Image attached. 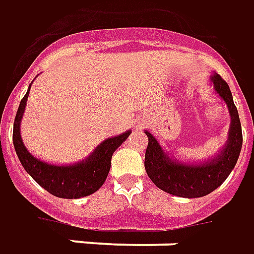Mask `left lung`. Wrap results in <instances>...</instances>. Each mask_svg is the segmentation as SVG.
<instances>
[{
	"instance_id": "left-lung-1",
	"label": "left lung",
	"mask_w": 254,
	"mask_h": 254,
	"mask_svg": "<svg viewBox=\"0 0 254 254\" xmlns=\"http://www.w3.org/2000/svg\"><path fill=\"white\" fill-rule=\"evenodd\" d=\"M210 80L217 94L227 104L231 116L227 145L222 153L217 154V157L204 164H183L168 157L156 138L146 131L149 143L145 153V170L147 176L157 188L178 197L197 198L212 193L227 179L241 153L242 128L238 111L233 101V94L226 80L219 73H215Z\"/></svg>"
}]
</instances>
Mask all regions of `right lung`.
<instances>
[{
    "label": "right lung",
    "instance_id": "obj_1",
    "mask_svg": "<svg viewBox=\"0 0 254 254\" xmlns=\"http://www.w3.org/2000/svg\"><path fill=\"white\" fill-rule=\"evenodd\" d=\"M30 89L21 98L13 123V146L24 170L41 188L60 198H80L90 195L104 185L111 170L113 152L123 143L131 131L108 138L91 153L89 159L73 165H53L35 159L27 150L20 136V122L26 109Z\"/></svg>",
    "mask_w": 254,
    "mask_h": 254
}]
</instances>
